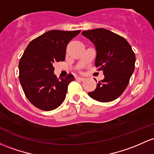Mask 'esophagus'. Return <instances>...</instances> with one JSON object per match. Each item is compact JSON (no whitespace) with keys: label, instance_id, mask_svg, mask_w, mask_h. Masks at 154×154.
<instances>
[{"label":"esophagus","instance_id":"1","mask_svg":"<svg viewBox=\"0 0 154 154\" xmlns=\"http://www.w3.org/2000/svg\"><path fill=\"white\" fill-rule=\"evenodd\" d=\"M77 79H78L79 80H81V81H84L85 80L84 77H77Z\"/></svg>","mask_w":154,"mask_h":154}]
</instances>
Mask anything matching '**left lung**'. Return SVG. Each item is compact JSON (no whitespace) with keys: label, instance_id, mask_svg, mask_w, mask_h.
Masks as SVG:
<instances>
[{"label":"left lung","instance_id":"obj_1","mask_svg":"<svg viewBox=\"0 0 154 154\" xmlns=\"http://www.w3.org/2000/svg\"><path fill=\"white\" fill-rule=\"evenodd\" d=\"M82 35L95 45V66L104 75V80L99 81L88 95L101 102H112L123 94L129 84L134 70V52L124 37L104 28L85 30Z\"/></svg>","mask_w":154,"mask_h":154}]
</instances>
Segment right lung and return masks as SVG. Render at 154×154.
Segmentation results:
<instances>
[{"instance_id":"add662e5","label":"right lung","mask_w":154,"mask_h":154,"mask_svg":"<svg viewBox=\"0 0 154 154\" xmlns=\"http://www.w3.org/2000/svg\"><path fill=\"white\" fill-rule=\"evenodd\" d=\"M80 33L50 30L32 40L25 49L19 63L20 82L27 99L36 107L50 111L63 103L74 77L69 74L59 80L53 73V64L65 60L67 45Z\"/></svg>"}]
</instances>
